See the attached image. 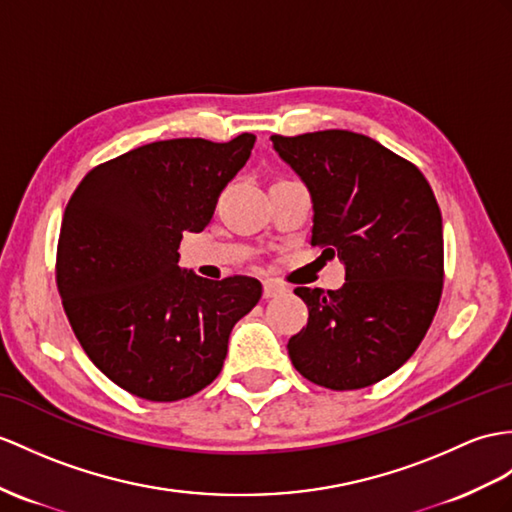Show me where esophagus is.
I'll return each instance as SVG.
<instances>
[{
    "mask_svg": "<svg viewBox=\"0 0 512 512\" xmlns=\"http://www.w3.org/2000/svg\"><path fill=\"white\" fill-rule=\"evenodd\" d=\"M282 293H286V289H284L282 284L273 282V280H265V282H263V297H265V299L278 297V295H282Z\"/></svg>",
    "mask_w": 512,
    "mask_h": 512,
    "instance_id": "esophagus-1",
    "label": "esophagus"
}]
</instances>
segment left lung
<instances>
[{
    "instance_id": "obj_1",
    "label": "left lung",
    "mask_w": 512,
    "mask_h": 512,
    "mask_svg": "<svg viewBox=\"0 0 512 512\" xmlns=\"http://www.w3.org/2000/svg\"><path fill=\"white\" fill-rule=\"evenodd\" d=\"M271 143L310 191V245L345 265L341 289H295L308 323L286 345L291 363L326 389H365L415 354L439 308V204L413 162L365 134H273Z\"/></svg>"
}]
</instances>
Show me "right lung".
Instances as JSON below:
<instances>
[{
	"instance_id": "obj_1",
	"label": "right lung",
	"mask_w": 512,
	"mask_h": 512,
	"mask_svg": "<svg viewBox=\"0 0 512 512\" xmlns=\"http://www.w3.org/2000/svg\"><path fill=\"white\" fill-rule=\"evenodd\" d=\"M256 136L171 139L86 173L62 217L56 282L82 350L121 389L178 402L213 382L234 323L263 286L180 269L184 232H202Z\"/></svg>"
}]
</instances>
